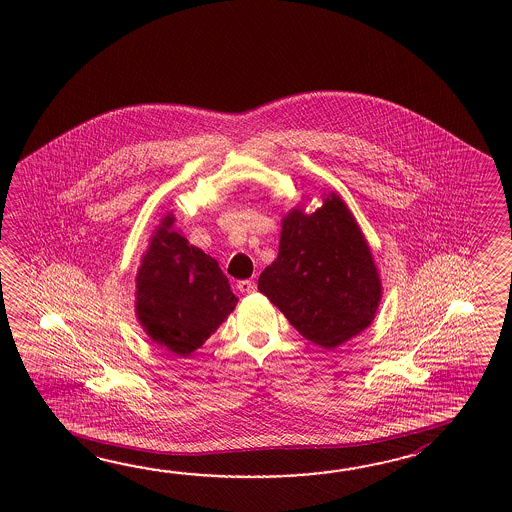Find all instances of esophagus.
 Listing matches in <instances>:
<instances>
[{
    "label": "esophagus",
    "instance_id": "34e87169",
    "mask_svg": "<svg viewBox=\"0 0 512 512\" xmlns=\"http://www.w3.org/2000/svg\"><path fill=\"white\" fill-rule=\"evenodd\" d=\"M236 287H238V291L243 294H252L256 291V283H254V280H241Z\"/></svg>",
    "mask_w": 512,
    "mask_h": 512
}]
</instances>
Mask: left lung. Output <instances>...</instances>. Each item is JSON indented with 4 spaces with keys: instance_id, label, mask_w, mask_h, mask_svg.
Instances as JSON below:
<instances>
[{
    "instance_id": "obj_1",
    "label": "left lung",
    "mask_w": 512,
    "mask_h": 512,
    "mask_svg": "<svg viewBox=\"0 0 512 512\" xmlns=\"http://www.w3.org/2000/svg\"><path fill=\"white\" fill-rule=\"evenodd\" d=\"M258 289L320 348H338L371 326L381 304V274L337 192L324 194L315 212L298 205L283 216L278 258L261 272Z\"/></svg>"
}]
</instances>
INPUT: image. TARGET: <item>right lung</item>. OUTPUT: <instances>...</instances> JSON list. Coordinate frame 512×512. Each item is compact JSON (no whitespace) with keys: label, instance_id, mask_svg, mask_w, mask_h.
Returning <instances> with one entry per match:
<instances>
[{"label":"right lung","instance_id":"obj_1","mask_svg":"<svg viewBox=\"0 0 512 512\" xmlns=\"http://www.w3.org/2000/svg\"><path fill=\"white\" fill-rule=\"evenodd\" d=\"M166 214L153 230L135 278V313L144 333L175 357L201 348L236 309L238 296L218 261L190 245Z\"/></svg>","mask_w":512,"mask_h":512}]
</instances>
